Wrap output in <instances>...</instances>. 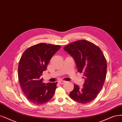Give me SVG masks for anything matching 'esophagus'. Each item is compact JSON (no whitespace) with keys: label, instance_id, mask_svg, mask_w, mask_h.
I'll use <instances>...</instances> for the list:
<instances>
[{"label":"esophagus","instance_id":"esophagus-1","mask_svg":"<svg viewBox=\"0 0 122 122\" xmlns=\"http://www.w3.org/2000/svg\"><path fill=\"white\" fill-rule=\"evenodd\" d=\"M65 82H66V81L64 80H60L58 81V83H59L60 84H64Z\"/></svg>","mask_w":122,"mask_h":122}]
</instances>
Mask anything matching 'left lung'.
I'll use <instances>...</instances> for the list:
<instances>
[{
    "label": "left lung",
    "instance_id": "1",
    "mask_svg": "<svg viewBox=\"0 0 122 122\" xmlns=\"http://www.w3.org/2000/svg\"><path fill=\"white\" fill-rule=\"evenodd\" d=\"M72 56L78 72L83 73L84 83L81 88L74 85L70 97L80 103H86L95 99L102 90L106 79L107 63L100 48L85 40L75 41L64 47Z\"/></svg>",
    "mask_w": 122,
    "mask_h": 122
}]
</instances>
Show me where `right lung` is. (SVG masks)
Wrapping results in <instances>:
<instances>
[{
	"label": "right lung",
	"mask_w": 122,
	"mask_h": 122,
	"mask_svg": "<svg viewBox=\"0 0 122 122\" xmlns=\"http://www.w3.org/2000/svg\"><path fill=\"white\" fill-rule=\"evenodd\" d=\"M60 45L42 43L26 49L22 54L18 67V78L22 92L34 105H42L53 96L57 82H43L41 76L46 71L53 56Z\"/></svg>",
	"instance_id": "right-lung-1"
}]
</instances>
